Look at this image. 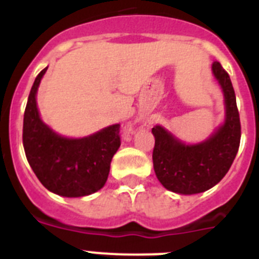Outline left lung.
<instances>
[{"mask_svg":"<svg viewBox=\"0 0 259 259\" xmlns=\"http://www.w3.org/2000/svg\"><path fill=\"white\" fill-rule=\"evenodd\" d=\"M211 68L223 91V124L206 141L194 145L182 143L161 125L152 130L155 175L164 188L175 193L196 194L212 188L228 172L239 150L241 124L230 75L219 62H214Z\"/></svg>","mask_w":259,"mask_h":259,"instance_id":"obj_1","label":"left lung"}]
</instances>
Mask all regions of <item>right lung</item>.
<instances>
[{"label": "right lung", "instance_id": "right-lung-1", "mask_svg": "<svg viewBox=\"0 0 259 259\" xmlns=\"http://www.w3.org/2000/svg\"><path fill=\"white\" fill-rule=\"evenodd\" d=\"M48 67L36 76L23 119V146L27 161L48 191L63 197H83L100 191L109 176L110 162L120 146L113 124L83 139H67L40 118L36 93Z\"/></svg>", "mask_w": 259, "mask_h": 259}]
</instances>
